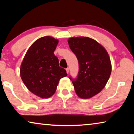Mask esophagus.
<instances>
[{"label": "esophagus", "mask_w": 134, "mask_h": 134, "mask_svg": "<svg viewBox=\"0 0 134 134\" xmlns=\"http://www.w3.org/2000/svg\"><path fill=\"white\" fill-rule=\"evenodd\" d=\"M65 70H66V72H67V74L69 73V68H67V69H65Z\"/></svg>", "instance_id": "obj_1"}]
</instances>
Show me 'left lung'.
<instances>
[{"mask_svg":"<svg viewBox=\"0 0 134 134\" xmlns=\"http://www.w3.org/2000/svg\"><path fill=\"white\" fill-rule=\"evenodd\" d=\"M68 43L79 64L77 78H70L74 90L80 98H91L102 91L109 79L112 71L109 56L102 45L92 38L71 37Z\"/></svg>","mask_w":134,"mask_h":134,"instance_id":"1","label":"left lung"}]
</instances>
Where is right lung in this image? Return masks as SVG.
<instances>
[{
    "instance_id": "obj_1",
    "label": "right lung",
    "mask_w": 134,
    "mask_h": 134,
    "mask_svg": "<svg viewBox=\"0 0 134 134\" xmlns=\"http://www.w3.org/2000/svg\"><path fill=\"white\" fill-rule=\"evenodd\" d=\"M58 43L57 39L49 36L39 38L31 45L21 63L22 81L29 91L41 98L53 96L59 80L67 76L54 54Z\"/></svg>"
}]
</instances>
